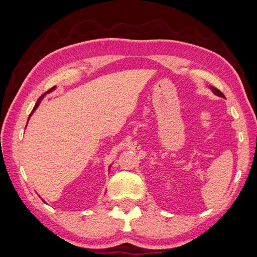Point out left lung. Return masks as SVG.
I'll return each instance as SVG.
<instances>
[{
    "label": "left lung",
    "mask_w": 257,
    "mask_h": 257,
    "mask_svg": "<svg viewBox=\"0 0 257 257\" xmlns=\"http://www.w3.org/2000/svg\"><path fill=\"white\" fill-rule=\"evenodd\" d=\"M209 89L210 90H212V91H213V93L214 94H216V95H218V97H222V98H225V95L222 93V92H220L219 91V90L217 89V88H215V87H212V85H210V87H209Z\"/></svg>",
    "instance_id": "8db88e82"
}]
</instances>
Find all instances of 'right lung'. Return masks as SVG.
Wrapping results in <instances>:
<instances>
[{
  "label": "right lung",
  "mask_w": 257,
  "mask_h": 257,
  "mask_svg": "<svg viewBox=\"0 0 257 257\" xmlns=\"http://www.w3.org/2000/svg\"><path fill=\"white\" fill-rule=\"evenodd\" d=\"M55 88H57V87H53V88H51V89H50L49 90V91L48 92H45V93H43L42 95H41V97H40L39 99H38V101H37V103H35V105H34V108H33V110H32V112L31 113H30V115H29V119L30 118H31V115L33 114V112L35 111V110H37L38 109V107H39V105H40V103H41V101H42V100H43V98L45 97V95H47V93H50V92H52L53 91V90H55ZM29 119H28V122H29ZM28 124V123H27ZM110 167H111V165H110L109 166V169H110Z\"/></svg>",
  "instance_id": "right-lung-1"
}]
</instances>
